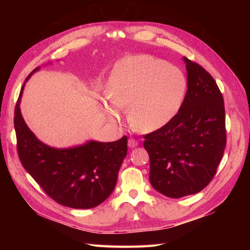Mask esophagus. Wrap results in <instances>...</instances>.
Wrapping results in <instances>:
<instances>
[{"mask_svg":"<svg viewBox=\"0 0 250 250\" xmlns=\"http://www.w3.org/2000/svg\"><path fill=\"white\" fill-rule=\"evenodd\" d=\"M138 144L139 143H138L137 140H134V139H129V140H128V147H129V148L137 147Z\"/></svg>","mask_w":250,"mask_h":250,"instance_id":"esophagus-1","label":"esophagus"}]
</instances>
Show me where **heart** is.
<instances>
[{
  "label": "heart",
  "instance_id": "1",
  "mask_svg": "<svg viewBox=\"0 0 250 250\" xmlns=\"http://www.w3.org/2000/svg\"><path fill=\"white\" fill-rule=\"evenodd\" d=\"M187 86V77L179 67L151 55H131L113 67L107 98L115 106L129 109L134 128L150 132L176 116ZM103 109L109 119H120V111L107 103H103Z\"/></svg>",
  "mask_w": 250,
  "mask_h": 250
}]
</instances>
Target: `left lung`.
<instances>
[{
    "instance_id": "left-lung-1",
    "label": "left lung",
    "mask_w": 250,
    "mask_h": 250,
    "mask_svg": "<svg viewBox=\"0 0 250 250\" xmlns=\"http://www.w3.org/2000/svg\"><path fill=\"white\" fill-rule=\"evenodd\" d=\"M188 90L169 123L146 134L149 179L170 198L199 193L214 178L226 145L223 96L201 65L184 57Z\"/></svg>"
}]
</instances>
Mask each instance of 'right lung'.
<instances>
[{"label":"right lung","mask_w":250,"mask_h":250,"mask_svg":"<svg viewBox=\"0 0 250 250\" xmlns=\"http://www.w3.org/2000/svg\"><path fill=\"white\" fill-rule=\"evenodd\" d=\"M40 70L36 67L29 76ZM25 81V82H26ZM21 86L14 109L17 148L22 167L49 197L72 208H92L112 193L127 155V137L116 142L89 141L66 149L52 148L37 139L21 117Z\"/></svg>","instance_id":"add662e5"}]
</instances>
